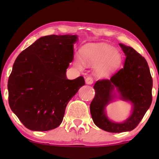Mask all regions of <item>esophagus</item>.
I'll return each instance as SVG.
<instances>
[{
    "label": "esophagus",
    "mask_w": 159,
    "mask_h": 159,
    "mask_svg": "<svg viewBox=\"0 0 159 159\" xmlns=\"http://www.w3.org/2000/svg\"><path fill=\"white\" fill-rule=\"evenodd\" d=\"M85 81H86V84H92L94 81H93V78L92 77H87L86 78Z\"/></svg>",
    "instance_id": "obj_1"
}]
</instances>
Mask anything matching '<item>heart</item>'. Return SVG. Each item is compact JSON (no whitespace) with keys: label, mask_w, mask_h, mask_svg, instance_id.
<instances>
[{"label":"heart","mask_w":159,"mask_h":159,"mask_svg":"<svg viewBox=\"0 0 159 159\" xmlns=\"http://www.w3.org/2000/svg\"><path fill=\"white\" fill-rule=\"evenodd\" d=\"M84 62L87 65H97L96 72L98 76H105L115 69L121 62V56L110 45L104 43H88L80 50ZM84 62L76 57L74 64L78 69L84 68Z\"/></svg>","instance_id":"obj_1"}]
</instances>
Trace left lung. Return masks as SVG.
I'll use <instances>...</instances> for the list:
<instances>
[{
	"mask_svg": "<svg viewBox=\"0 0 159 159\" xmlns=\"http://www.w3.org/2000/svg\"><path fill=\"white\" fill-rule=\"evenodd\" d=\"M126 56L124 67L111 79L98 80L93 88L95 97L90 103V114L93 123L100 129L109 132L132 131L143 119L152 103V78L148 63L143 57L132 47L120 44ZM116 88L120 98L131 101L133 105L131 116L122 124L109 120L105 114V107L113 98Z\"/></svg>",
	"mask_w": 159,
	"mask_h": 159,
	"instance_id": "obj_1",
	"label": "left lung"
}]
</instances>
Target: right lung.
Masks as SVG:
<instances>
[{
  "instance_id": "obj_1",
  "label": "right lung",
  "mask_w": 159,
  "mask_h": 159,
  "mask_svg": "<svg viewBox=\"0 0 159 159\" xmlns=\"http://www.w3.org/2000/svg\"><path fill=\"white\" fill-rule=\"evenodd\" d=\"M76 35L39 38L19 54L8 80L9 105L25 127L48 131L61 125L66 107L85 84L80 76L67 79Z\"/></svg>"
}]
</instances>
